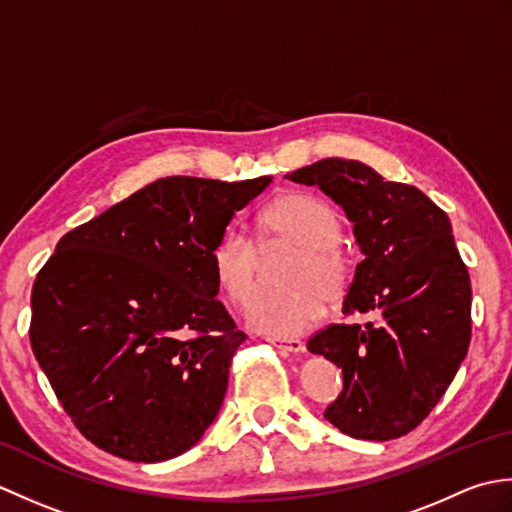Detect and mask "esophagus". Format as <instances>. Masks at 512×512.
<instances>
[{
    "label": "esophagus",
    "mask_w": 512,
    "mask_h": 512,
    "mask_svg": "<svg viewBox=\"0 0 512 512\" xmlns=\"http://www.w3.org/2000/svg\"><path fill=\"white\" fill-rule=\"evenodd\" d=\"M268 341L273 343L277 350L292 352V354H299L306 350V345H303V341H299V339H281V336H273V339H268Z\"/></svg>",
    "instance_id": "esophagus-1"
}]
</instances>
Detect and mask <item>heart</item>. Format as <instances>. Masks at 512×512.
<instances>
[{"label": "heart", "instance_id": "1", "mask_svg": "<svg viewBox=\"0 0 512 512\" xmlns=\"http://www.w3.org/2000/svg\"><path fill=\"white\" fill-rule=\"evenodd\" d=\"M259 248L288 244L299 248L286 275V290L262 292L246 308V323L270 336H297L317 323L325 303H339L350 288V259L336 244L341 217L317 195L290 191L266 204L255 217ZM211 273L222 295L242 306L257 288V250L237 231H226L211 248Z\"/></svg>", "mask_w": 512, "mask_h": 512}]
</instances>
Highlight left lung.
Here are the masks:
<instances>
[{
    "mask_svg": "<svg viewBox=\"0 0 512 512\" xmlns=\"http://www.w3.org/2000/svg\"><path fill=\"white\" fill-rule=\"evenodd\" d=\"M288 178L341 206L363 255L343 312L372 321L330 325L308 341L343 372L323 416L358 440L405 436L438 405L471 343V279L449 215L358 160L325 158Z\"/></svg>",
    "mask_w": 512,
    "mask_h": 512,
    "instance_id": "8db88e82",
    "label": "left lung"
}]
</instances>
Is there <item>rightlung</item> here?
I'll use <instances>...</instances> for the list:
<instances>
[{"mask_svg":"<svg viewBox=\"0 0 512 512\" xmlns=\"http://www.w3.org/2000/svg\"><path fill=\"white\" fill-rule=\"evenodd\" d=\"M270 182L160 178L65 233L39 270L32 352L99 449L165 462L215 420L246 334L215 299L209 255Z\"/></svg>","mask_w":512,"mask_h":512,"instance_id":"obj_1","label":"right lung"}]
</instances>
